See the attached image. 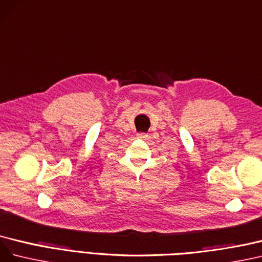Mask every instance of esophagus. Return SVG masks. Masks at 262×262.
Listing matches in <instances>:
<instances>
[{
    "label": "esophagus",
    "instance_id": "1",
    "mask_svg": "<svg viewBox=\"0 0 262 262\" xmlns=\"http://www.w3.org/2000/svg\"><path fill=\"white\" fill-rule=\"evenodd\" d=\"M137 138H139V139H146V138H148V135H147V134H145V133H139V134H137Z\"/></svg>",
    "mask_w": 262,
    "mask_h": 262
}]
</instances>
